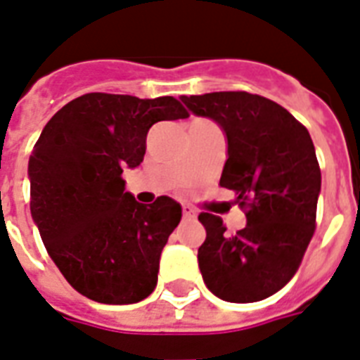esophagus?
<instances>
[{
    "mask_svg": "<svg viewBox=\"0 0 360 360\" xmlns=\"http://www.w3.org/2000/svg\"><path fill=\"white\" fill-rule=\"evenodd\" d=\"M183 216H185L186 220H194L195 218V210L192 209L190 205H183Z\"/></svg>",
    "mask_w": 360,
    "mask_h": 360,
    "instance_id": "1",
    "label": "esophagus"
}]
</instances>
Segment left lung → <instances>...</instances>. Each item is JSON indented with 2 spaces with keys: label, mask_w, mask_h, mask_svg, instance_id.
<instances>
[{
  "label": "left lung",
  "mask_w": 360,
  "mask_h": 360,
  "mask_svg": "<svg viewBox=\"0 0 360 360\" xmlns=\"http://www.w3.org/2000/svg\"><path fill=\"white\" fill-rule=\"evenodd\" d=\"M181 101L220 125L227 139L220 185L248 207L246 227L235 236L221 218L200 214L207 231L198 250L203 281L224 302H261L290 281L314 235L322 174L311 134L262 96L212 92Z\"/></svg>",
  "instance_id": "1"
}]
</instances>
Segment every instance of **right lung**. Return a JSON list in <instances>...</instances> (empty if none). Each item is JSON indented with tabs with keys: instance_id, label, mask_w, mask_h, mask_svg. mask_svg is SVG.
I'll return each instance as SVG.
<instances>
[{
	"instance_id": "1",
	"label": "right lung",
	"mask_w": 360,
	"mask_h": 360,
	"mask_svg": "<svg viewBox=\"0 0 360 360\" xmlns=\"http://www.w3.org/2000/svg\"><path fill=\"white\" fill-rule=\"evenodd\" d=\"M183 118L188 112L172 96L92 92L64 105L40 133L27 166L31 216L51 261L89 300L129 305L155 290L181 205L168 195L139 203L122 174L144 160L151 125Z\"/></svg>"
}]
</instances>
